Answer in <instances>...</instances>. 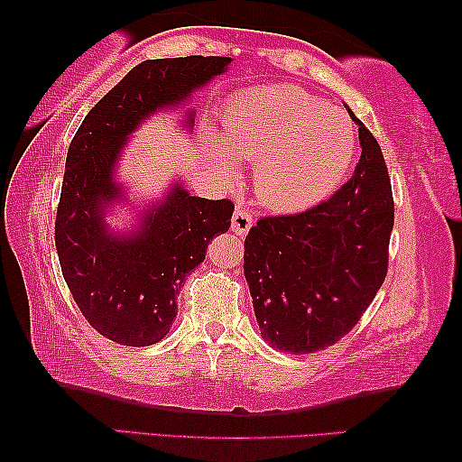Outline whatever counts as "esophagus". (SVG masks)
Segmentation results:
<instances>
[{"label":"esophagus","mask_w":462,"mask_h":462,"mask_svg":"<svg viewBox=\"0 0 462 462\" xmlns=\"http://www.w3.org/2000/svg\"><path fill=\"white\" fill-rule=\"evenodd\" d=\"M254 225V217L249 213V208L244 207V204H237L236 213H233L231 218V229L237 233V236H245V233L252 229Z\"/></svg>","instance_id":"esophagus-1"}]
</instances>
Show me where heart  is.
<instances>
[{"label":"heart","instance_id":"heart-1","mask_svg":"<svg viewBox=\"0 0 462 462\" xmlns=\"http://www.w3.org/2000/svg\"><path fill=\"white\" fill-rule=\"evenodd\" d=\"M213 162L226 176L229 152L255 165V192L274 210L311 207L334 192L354 157V131L339 112L291 83L244 89L223 108Z\"/></svg>","mask_w":462,"mask_h":462}]
</instances>
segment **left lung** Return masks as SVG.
<instances>
[{
  "mask_svg": "<svg viewBox=\"0 0 462 462\" xmlns=\"http://www.w3.org/2000/svg\"><path fill=\"white\" fill-rule=\"evenodd\" d=\"M358 125L360 162L329 199L262 217L245 237L244 270L262 337L291 354L339 342L360 321L389 268L391 178L373 133Z\"/></svg>",
  "mask_w": 462,
  "mask_h": 462,
  "instance_id": "left-lung-1",
  "label": "left lung"
}]
</instances>
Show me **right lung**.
Masks as SVG:
<instances>
[{
    "mask_svg": "<svg viewBox=\"0 0 462 462\" xmlns=\"http://www.w3.org/2000/svg\"><path fill=\"white\" fill-rule=\"evenodd\" d=\"M229 63V57L200 55L143 60L89 110L67 151L55 221L60 272L81 315L112 342L137 347L168 336L178 291L210 239L229 231L236 207L173 186L137 233L115 236L106 229L104 208L123 194L112 178L120 151L141 120L181 104Z\"/></svg>",
    "mask_w": 462,
    "mask_h": 462,
    "instance_id": "obj_1",
    "label": "right lung"
}]
</instances>
